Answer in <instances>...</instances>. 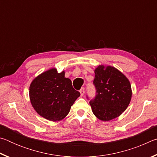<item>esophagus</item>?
Listing matches in <instances>:
<instances>
[{"label": "esophagus", "instance_id": "34e87169", "mask_svg": "<svg viewBox=\"0 0 157 157\" xmlns=\"http://www.w3.org/2000/svg\"><path fill=\"white\" fill-rule=\"evenodd\" d=\"M79 92H80V95H81V96H83L84 94V92H85L84 88H82L80 89V91H79Z\"/></svg>", "mask_w": 157, "mask_h": 157}]
</instances>
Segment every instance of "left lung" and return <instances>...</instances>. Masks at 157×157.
<instances>
[{
	"label": "left lung",
	"instance_id": "1",
	"mask_svg": "<svg viewBox=\"0 0 157 157\" xmlns=\"http://www.w3.org/2000/svg\"><path fill=\"white\" fill-rule=\"evenodd\" d=\"M94 84L96 95L89 104L98 119L109 121L125 111L132 98V88L129 79L121 71L113 66H98Z\"/></svg>",
	"mask_w": 157,
	"mask_h": 157
}]
</instances>
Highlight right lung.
I'll return each mask as SVG.
<instances>
[{"label": "right lung", "instance_id": "right-lung-1", "mask_svg": "<svg viewBox=\"0 0 157 157\" xmlns=\"http://www.w3.org/2000/svg\"><path fill=\"white\" fill-rule=\"evenodd\" d=\"M65 72L52 68L37 76L30 86V99L37 113L50 121H59L68 115L80 94L73 89Z\"/></svg>", "mask_w": 157, "mask_h": 157}]
</instances>
